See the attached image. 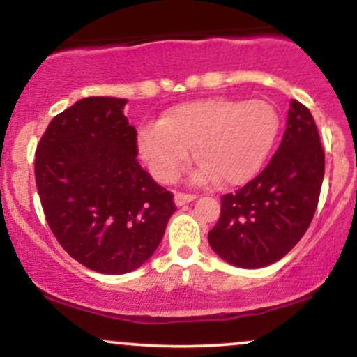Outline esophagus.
Listing matches in <instances>:
<instances>
[{
  "mask_svg": "<svg viewBox=\"0 0 357 357\" xmlns=\"http://www.w3.org/2000/svg\"><path fill=\"white\" fill-rule=\"evenodd\" d=\"M195 198H196V195H191V192L178 191V192H176V196H174V202H176V204H178V206H183V204L192 202Z\"/></svg>",
  "mask_w": 357,
  "mask_h": 357,
  "instance_id": "1",
  "label": "esophagus"
}]
</instances>
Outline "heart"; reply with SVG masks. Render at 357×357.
<instances>
[{
	"mask_svg": "<svg viewBox=\"0 0 357 357\" xmlns=\"http://www.w3.org/2000/svg\"><path fill=\"white\" fill-rule=\"evenodd\" d=\"M280 116L267 100L210 97L174 105L139 130V153L159 181L181 173L192 149L195 179L238 186L252 179L275 144Z\"/></svg>",
	"mask_w": 357,
	"mask_h": 357,
	"instance_id": "1",
	"label": "heart"
}]
</instances>
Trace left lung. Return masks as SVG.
<instances>
[{
  "label": "left lung",
  "mask_w": 357,
  "mask_h": 357,
  "mask_svg": "<svg viewBox=\"0 0 357 357\" xmlns=\"http://www.w3.org/2000/svg\"><path fill=\"white\" fill-rule=\"evenodd\" d=\"M324 149L312 114L292 100L280 146L270 162L238 191L221 196L211 248L228 264L267 267L304 236L324 179Z\"/></svg>",
  "instance_id": "8db88e82"
}]
</instances>
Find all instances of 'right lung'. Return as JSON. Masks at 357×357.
<instances>
[{"instance_id": "obj_1", "label": "right lung", "mask_w": 357, "mask_h": 357, "mask_svg": "<svg viewBox=\"0 0 357 357\" xmlns=\"http://www.w3.org/2000/svg\"><path fill=\"white\" fill-rule=\"evenodd\" d=\"M126 99L87 97L52 119L35 153L48 227L72 258L109 275L132 272L155 252L174 195L137 162Z\"/></svg>"}]
</instances>
